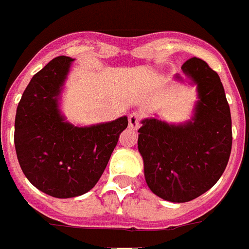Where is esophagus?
I'll return each instance as SVG.
<instances>
[{
    "mask_svg": "<svg viewBox=\"0 0 249 249\" xmlns=\"http://www.w3.org/2000/svg\"><path fill=\"white\" fill-rule=\"evenodd\" d=\"M141 120H142V114H141V113L140 112L131 113V114H128V126L133 129L139 128Z\"/></svg>",
    "mask_w": 249,
    "mask_h": 249,
    "instance_id": "34e87169",
    "label": "esophagus"
}]
</instances>
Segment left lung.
<instances>
[{
  "instance_id": "8db88e82",
  "label": "left lung",
  "mask_w": 249,
  "mask_h": 249,
  "mask_svg": "<svg viewBox=\"0 0 249 249\" xmlns=\"http://www.w3.org/2000/svg\"><path fill=\"white\" fill-rule=\"evenodd\" d=\"M182 70L197 84L200 98L192 122L173 126L145 120L137 142L147 186L170 202H188L210 190L227 168L233 141L231 108L219 75L197 57Z\"/></svg>"
}]
</instances>
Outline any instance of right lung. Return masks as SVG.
<instances>
[{"label": "right lung", "instance_id": "obj_1", "mask_svg": "<svg viewBox=\"0 0 249 249\" xmlns=\"http://www.w3.org/2000/svg\"><path fill=\"white\" fill-rule=\"evenodd\" d=\"M73 59L53 58L33 76L18 106L15 149L29 182L57 198L81 196L95 186L109 161L127 117L91 127L65 122L58 95Z\"/></svg>", "mask_w": 249, "mask_h": 249}]
</instances>
